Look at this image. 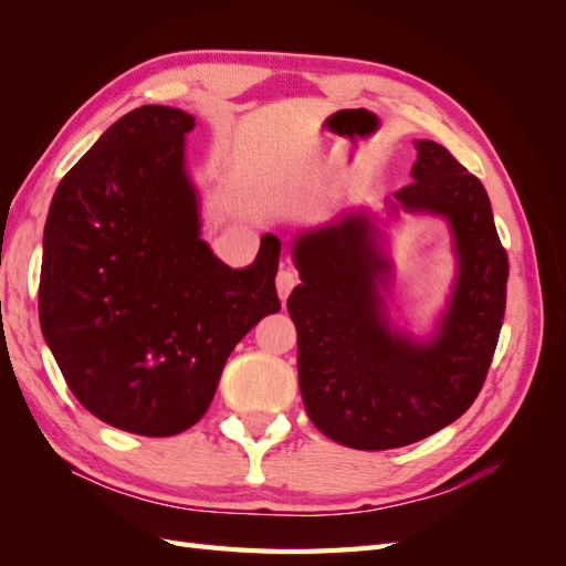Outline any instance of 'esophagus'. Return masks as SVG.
I'll return each mask as SVG.
<instances>
[{
	"label": "esophagus",
	"mask_w": 566,
	"mask_h": 566,
	"mask_svg": "<svg viewBox=\"0 0 566 566\" xmlns=\"http://www.w3.org/2000/svg\"><path fill=\"white\" fill-rule=\"evenodd\" d=\"M297 285V273L290 271V269H281L279 276H276V290H279V297L281 302L287 300L290 290H293Z\"/></svg>",
	"instance_id": "1"
}]
</instances>
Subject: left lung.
<instances>
[{"label":"left lung","instance_id":"8db88e82","mask_svg":"<svg viewBox=\"0 0 566 566\" xmlns=\"http://www.w3.org/2000/svg\"><path fill=\"white\" fill-rule=\"evenodd\" d=\"M410 181L389 210L437 214L453 235L458 273L437 333L391 323V262L366 212L304 231L293 243L302 283L287 297L297 373L318 430L358 451L399 449L458 420L482 389L505 316L507 254L486 188L437 142H416Z\"/></svg>","mask_w":566,"mask_h":566}]
</instances>
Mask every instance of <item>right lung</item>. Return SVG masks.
Masks as SVG:
<instances>
[{"label": "right lung", "mask_w": 566, "mask_h": 566, "mask_svg": "<svg viewBox=\"0 0 566 566\" xmlns=\"http://www.w3.org/2000/svg\"><path fill=\"white\" fill-rule=\"evenodd\" d=\"M193 127L169 106L119 117L61 179L44 227L46 345L92 416L144 437L196 424L233 347L281 310L276 235L245 269L200 238Z\"/></svg>", "instance_id": "add662e5"}]
</instances>
